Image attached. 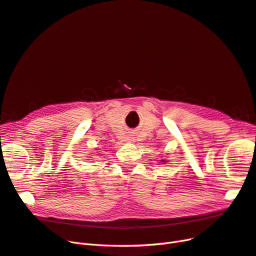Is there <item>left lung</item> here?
Masks as SVG:
<instances>
[{"mask_svg": "<svg viewBox=\"0 0 256 256\" xmlns=\"http://www.w3.org/2000/svg\"><path fill=\"white\" fill-rule=\"evenodd\" d=\"M162 162H165V160H162Z\"/></svg>", "mask_w": 256, "mask_h": 256, "instance_id": "1", "label": "left lung"}]
</instances>
